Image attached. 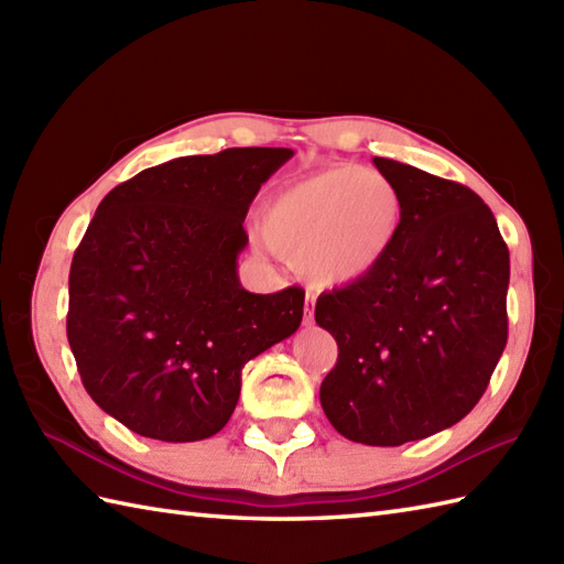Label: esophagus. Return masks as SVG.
Returning <instances> with one entry per match:
<instances>
[{"instance_id": "1", "label": "esophagus", "mask_w": 564, "mask_h": 564, "mask_svg": "<svg viewBox=\"0 0 564 564\" xmlns=\"http://www.w3.org/2000/svg\"><path fill=\"white\" fill-rule=\"evenodd\" d=\"M315 303H317V295L310 293L305 295V325H310L313 322V313H315Z\"/></svg>"}]
</instances>
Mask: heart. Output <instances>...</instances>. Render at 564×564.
<instances>
[{
	"instance_id": "heart-1",
	"label": "heart",
	"mask_w": 564,
	"mask_h": 564,
	"mask_svg": "<svg viewBox=\"0 0 564 564\" xmlns=\"http://www.w3.org/2000/svg\"><path fill=\"white\" fill-rule=\"evenodd\" d=\"M402 198L388 176L337 164L281 186L263 210V230L317 289L364 279L400 232Z\"/></svg>"
}]
</instances>
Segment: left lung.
Segmentation results:
<instances>
[{
  "instance_id": "left-lung-1",
  "label": "left lung",
  "mask_w": 564,
  "mask_h": 564,
  "mask_svg": "<svg viewBox=\"0 0 564 564\" xmlns=\"http://www.w3.org/2000/svg\"><path fill=\"white\" fill-rule=\"evenodd\" d=\"M373 164L400 191V232L378 269L317 297V325L339 346L319 402L349 441L402 446L458 424L485 394L509 334V249L475 191Z\"/></svg>"
}]
</instances>
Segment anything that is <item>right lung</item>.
I'll return each instance as SVG.
<instances>
[{"instance_id": "add662e5", "label": "right lung", "mask_w": 564, "mask_h": 564, "mask_svg": "<svg viewBox=\"0 0 564 564\" xmlns=\"http://www.w3.org/2000/svg\"><path fill=\"white\" fill-rule=\"evenodd\" d=\"M289 148H230L142 170L106 196L69 267L67 341L89 398L140 436L208 438L242 368L301 327L305 291L237 279L245 218Z\"/></svg>"}]
</instances>
